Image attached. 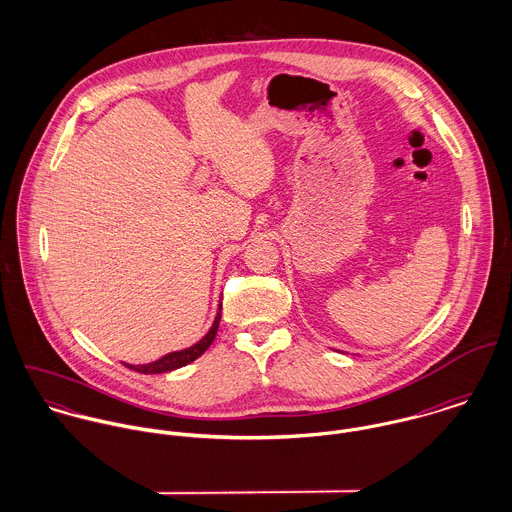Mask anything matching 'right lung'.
Returning <instances> with one entry per match:
<instances>
[{
	"instance_id": "1",
	"label": "right lung",
	"mask_w": 512,
	"mask_h": 512,
	"mask_svg": "<svg viewBox=\"0 0 512 512\" xmlns=\"http://www.w3.org/2000/svg\"><path fill=\"white\" fill-rule=\"evenodd\" d=\"M220 311H222V303H219V311H217V317L209 329V333L197 341L195 345L187 347V349H181V351H173V353H167L163 355L161 359L153 361V363H147V365H130V363H124L128 368L136 370V372H142V374H163V372H171V370H177L181 366L189 365L193 363L195 359H199L209 347L211 343L215 341L217 337V331H219L220 323Z\"/></svg>"
}]
</instances>
